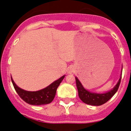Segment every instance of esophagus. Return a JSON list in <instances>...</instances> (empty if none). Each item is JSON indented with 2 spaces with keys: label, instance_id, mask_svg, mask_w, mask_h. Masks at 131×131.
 I'll list each match as a JSON object with an SVG mask.
<instances>
[{
  "label": "esophagus",
  "instance_id": "34e87169",
  "mask_svg": "<svg viewBox=\"0 0 131 131\" xmlns=\"http://www.w3.org/2000/svg\"><path fill=\"white\" fill-rule=\"evenodd\" d=\"M74 71H75V68H74V67L70 66L69 68H68V73L69 74L73 73H74Z\"/></svg>",
  "mask_w": 131,
  "mask_h": 131
}]
</instances>
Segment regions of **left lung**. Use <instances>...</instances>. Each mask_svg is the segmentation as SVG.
Returning a JSON list of instances; mask_svg holds the SVG:
<instances>
[{"mask_svg":"<svg viewBox=\"0 0 131 131\" xmlns=\"http://www.w3.org/2000/svg\"><path fill=\"white\" fill-rule=\"evenodd\" d=\"M121 75H122V73H121ZM121 79V75L116 85L110 91H109L106 93L98 94L91 92L86 91V89L83 87L81 82L79 81V80L77 77H75L79 96L80 99L86 104L91 105V106H101V105L107 102L116 93L118 89H119V86Z\"/></svg>","mask_w":131,"mask_h":131,"instance_id":"8db88e82","label":"left lung"}]
</instances>
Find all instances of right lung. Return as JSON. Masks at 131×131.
Masks as SVG:
<instances>
[{
  "mask_svg": "<svg viewBox=\"0 0 131 131\" xmlns=\"http://www.w3.org/2000/svg\"><path fill=\"white\" fill-rule=\"evenodd\" d=\"M64 77L65 75L62 76L45 89L34 92L27 91L20 89L16 85L12 77L11 80L16 92L24 101L29 104L40 106V105L48 104L52 102L56 93V90Z\"/></svg>",
  "mask_w": 131,
  "mask_h": 131,
  "instance_id": "add662e5",
  "label": "right lung"
}]
</instances>
